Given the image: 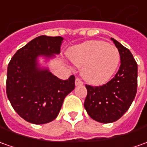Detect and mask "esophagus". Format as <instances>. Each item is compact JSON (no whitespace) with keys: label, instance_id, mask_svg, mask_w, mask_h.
Segmentation results:
<instances>
[{"label":"esophagus","instance_id":"1","mask_svg":"<svg viewBox=\"0 0 147 147\" xmlns=\"http://www.w3.org/2000/svg\"><path fill=\"white\" fill-rule=\"evenodd\" d=\"M75 84H76V85L77 86V85H82L84 83H83V81H82L80 78L77 77L76 79V82H75Z\"/></svg>","mask_w":147,"mask_h":147}]
</instances>
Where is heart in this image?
<instances>
[{
    "instance_id": "heart-1",
    "label": "heart",
    "mask_w": 147,
    "mask_h": 147,
    "mask_svg": "<svg viewBox=\"0 0 147 147\" xmlns=\"http://www.w3.org/2000/svg\"><path fill=\"white\" fill-rule=\"evenodd\" d=\"M68 56L74 64L83 67V77L94 85L106 83L120 62L117 48L102 41H89L78 45L70 50Z\"/></svg>"
}]
</instances>
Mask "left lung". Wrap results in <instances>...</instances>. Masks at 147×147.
Masks as SVG:
<instances>
[{"label":"left lung","instance_id":"1","mask_svg":"<svg viewBox=\"0 0 147 147\" xmlns=\"http://www.w3.org/2000/svg\"><path fill=\"white\" fill-rule=\"evenodd\" d=\"M120 53L121 65L115 76L101 86L86 84L84 108L96 121L111 123L129 109L137 93L138 64L129 50L112 38Z\"/></svg>","mask_w":147,"mask_h":147}]
</instances>
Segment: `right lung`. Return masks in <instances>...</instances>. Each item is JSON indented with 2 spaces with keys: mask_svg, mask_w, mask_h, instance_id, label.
<instances>
[{
  "mask_svg": "<svg viewBox=\"0 0 147 147\" xmlns=\"http://www.w3.org/2000/svg\"><path fill=\"white\" fill-rule=\"evenodd\" d=\"M63 38L42 35L19 49L9 63L6 94L21 117L33 124L55 120L63 100L75 88V76L61 80L48 70L37 67V57L60 52Z\"/></svg>",
  "mask_w": 147,
  "mask_h": 147,
  "instance_id": "add662e5",
  "label": "right lung"
}]
</instances>
